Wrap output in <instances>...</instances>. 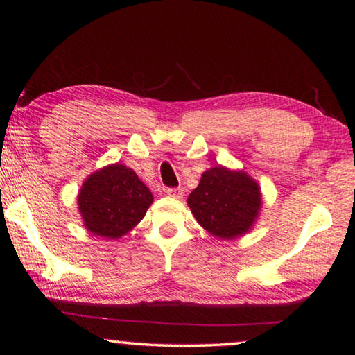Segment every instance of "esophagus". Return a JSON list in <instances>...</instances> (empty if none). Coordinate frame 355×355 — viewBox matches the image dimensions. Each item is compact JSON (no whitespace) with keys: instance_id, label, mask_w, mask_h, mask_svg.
Masks as SVG:
<instances>
[{"instance_id":"1","label":"esophagus","mask_w":355,"mask_h":355,"mask_svg":"<svg viewBox=\"0 0 355 355\" xmlns=\"http://www.w3.org/2000/svg\"><path fill=\"white\" fill-rule=\"evenodd\" d=\"M166 194L171 196V197H175V199H182L183 194H184V189L183 188H167Z\"/></svg>"}]
</instances>
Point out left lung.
<instances>
[{"mask_svg":"<svg viewBox=\"0 0 355 355\" xmlns=\"http://www.w3.org/2000/svg\"><path fill=\"white\" fill-rule=\"evenodd\" d=\"M199 224L211 235L232 239L249 232L261 207L258 184L245 172L211 167L188 197Z\"/></svg>","mask_w":355,"mask_h":355,"instance_id":"8db88e82","label":"left lung"}]
</instances>
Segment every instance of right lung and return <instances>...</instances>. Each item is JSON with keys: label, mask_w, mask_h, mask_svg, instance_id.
I'll use <instances>...</instances> for the list:
<instances>
[{"label": "right lung", "mask_w": 355, "mask_h": 355, "mask_svg": "<svg viewBox=\"0 0 355 355\" xmlns=\"http://www.w3.org/2000/svg\"><path fill=\"white\" fill-rule=\"evenodd\" d=\"M153 196L136 172L112 164L92 173L78 196L84 225L94 235L116 239L146 216Z\"/></svg>", "instance_id": "obj_1"}]
</instances>
